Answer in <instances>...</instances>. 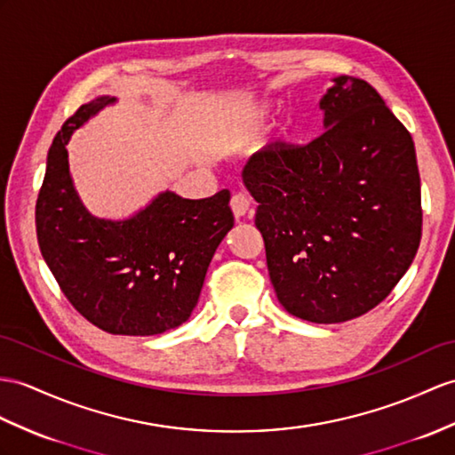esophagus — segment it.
<instances>
[{
    "label": "esophagus",
    "instance_id": "obj_1",
    "mask_svg": "<svg viewBox=\"0 0 455 455\" xmlns=\"http://www.w3.org/2000/svg\"><path fill=\"white\" fill-rule=\"evenodd\" d=\"M229 206H231V210H234V216L239 220V218H243V216H247V212H249V206H251V203H249V198L245 196V195H234L231 196V203H229Z\"/></svg>",
    "mask_w": 455,
    "mask_h": 455
}]
</instances>
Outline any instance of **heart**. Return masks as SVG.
I'll list each match as a JSON object with an SVG mask.
<instances>
[{
    "label": "heart",
    "instance_id": "1",
    "mask_svg": "<svg viewBox=\"0 0 455 455\" xmlns=\"http://www.w3.org/2000/svg\"><path fill=\"white\" fill-rule=\"evenodd\" d=\"M268 112H270L268 104H264V106L257 108V109H254V112L249 116V119L245 121V124H241L239 127L231 129V131L228 132V139H226V140H228L229 144H235V147H239V144H245V142L251 139L252 132L257 131V127L262 124L264 117L268 116Z\"/></svg>",
    "mask_w": 455,
    "mask_h": 455
}]
</instances>
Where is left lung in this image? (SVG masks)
Returning a JSON list of instances; mask_svg holds the SVG:
<instances>
[{"mask_svg":"<svg viewBox=\"0 0 455 455\" xmlns=\"http://www.w3.org/2000/svg\"><path fill=\"white\" fill-rule=\"evenodd\" d=\"M320 109L323 135L270 144L241 177L259 203L278 301L297 318L338 324L382 303L411 266L420 177L411 135L369 83L336 76Z\"/></svg>","mask_w":455,"mask_h":455,"instance_id":"1","label":"left lung"}]
</instances>
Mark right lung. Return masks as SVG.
<instances>
[{"mask_svg":"<svg viewBox=\"0 0 455 455\" xmlns=\"http://www.w3.org/2000/svg\"><path fill=\"white\" fill-rule=\"evenodd\" d=\"M116 102L91 100L55 135L36 201V235L53 278L88 323L109 334L156 336L189 320L234 214L228 189L198 201L162 191L124 220L88 212L65 147Z\"/></svg>","mask_w":455,"mask_h":455,"instance_id":"add662e5","label":"right lung"}]
</instances>
